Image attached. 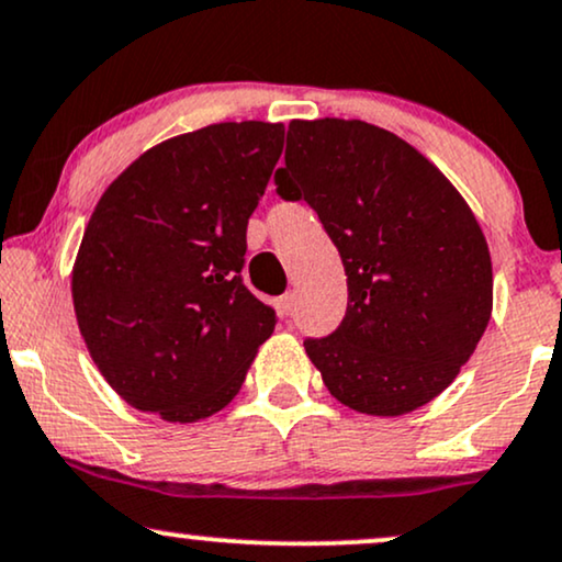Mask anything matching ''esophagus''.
<instances>
[{
	"mask_svg": "<svg viewBox=\"0 0 562 562\" xmlns=\"http://www.w3.org/2000/svg\"><path fill=\"white\" fill-rule=\"evenodd\" d=\"M280 311H282V316H293V311H295V293H285L280 299Z\"/></svg>",
	"mask_w": 562,
	"mask_h": 562,
	"instance_id": "34e87169",
	"label": "esophagus"
}]
</instances>
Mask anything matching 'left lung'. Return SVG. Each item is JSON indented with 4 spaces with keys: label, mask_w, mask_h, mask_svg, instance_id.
I'll return each mask as SVG.
<instances>
[{
    "label": "left lung",
    "mask_w": 562,
    "mask_h": 562,
    "mask_svg": "<svg viewBox=\"0 0 562 562\" xmlns=\"http://www.w3.org/2000/svg\"><path fill=\"white\" fill-rule=\"evenodd\" d=\"M277 193L319 214L348 274L346 319L306 353L342 405L403 416L435 401L492 316L474 212L431 161L363 120H293Z\"/></svg>",
    "instance_id": "1"
}]
</instances>
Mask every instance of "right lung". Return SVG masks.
Here are the masks:
<instances>
[{
    "label": "right lung",
    "mask_w": 562,
    "mask_h": 562,
    "mask_svg": "<svg viewBox=\"0 0 562 562\" xmlns=\"http://www.w3.org/2000/svg\"><path fill=\"white\" fill-rule=\"evenodd\" d=\"M282 144V123L206 125L148 148L101 193L72 263V306L101 376L133 408L209 418L274 333V311L240 272Z\"/></svg>",
    "instance_id": "obj_1"
}]
</instances>
